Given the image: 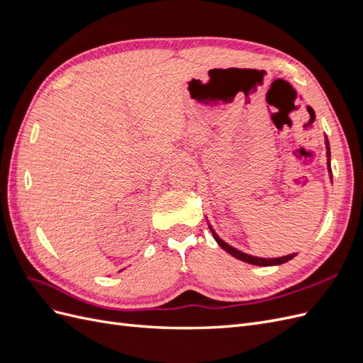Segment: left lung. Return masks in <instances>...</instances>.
<instances>
[{"label":"left lung","mask_w":363,"mask_h":363,"mask_svg":"<svg viewBox=\"0 0 363 363\" xmlns=\"http://www.w3.org/2000/svg\"><path fill=\"white\" fill-rule=\"evenodd\" d=\"M325 138V156H327V171H328V177H330V180H333V175H332V167H330V142H328V138ZM206 221H207V225L208 228H211V232L213 235V239L216 240V244L221 247L224 251H227L228 255H232L233 257L242 260L245 263H250V265H256V267H279L281 265V263H286L289 262L291 259H294L296 256V252H292V255H288V256H281V257H257V256H251V255H247V252L240 251L235 247H232L230 244H227L224 239L219 238V235L215 232V228L211 225V223H208V219L206 216Z\"/></svg>","instance_id":"left-lung-1"}]
</instances>
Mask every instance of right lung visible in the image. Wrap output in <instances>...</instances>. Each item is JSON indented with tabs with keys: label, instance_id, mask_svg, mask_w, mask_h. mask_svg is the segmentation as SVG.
<instances>
[{
	"label": "right lung",
	"instance_id": "1",
	"mask_svg": "<svg viewBox=\"0 0 363 363\" xmlns=\"http://www.w3.org/2000/svg\"><path fill=\"white\" fill-rule=\"evenodd\" d=\"M121 271H123V269H121Z\"/></svg>",
	"mask_w": 363,
	"mask_h": 363
}]
</instances>
